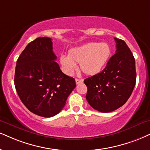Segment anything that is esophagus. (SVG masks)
<instances>
[{"instance_id": "esophagus-1", "label": "esophagus", "mask_w": 150, "mask_h": 150, "mask_svg": "<svg viewBox=\"0 0 150 150\" xmlns=\"http://www.w3.org/2000/svg\"><path fill=\"white\" fill-rule=\"evenodd\" d=\"M76 83L77 85L79 84V83H81L83 82V79H76Z\"/></svg>"}]
</instances>
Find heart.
Instances as JSON below:
<instances>
[{
	"label": "heart",
	"instance_id": "b5f03b06",
	"mask_svg": "<svg viewBox=\"0 0 150 150\" xmlns=\"http://www.w3.org/2000/svg\"><path fill=\"white\" fill-rule=\"evenodd\" d=\"M111 50L105 42H89L80 47L71 49L67 55H61L60 63L67 75L71 76L79 63L80 69L85 74L92 76L99 73L110 58Z\"/></svg>",
	"mask_w": 150,
	"mask_h": 150
}]
</instances>
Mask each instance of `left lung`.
<instances>
[{
  "mask_svg": "<svg viewBox=\"0 0 150 150\" xmlns=\"http://www.w3.org/2000/svg\"><path fill=\"white\" fill-rule=\"evenodd\" d=\"M115 53L106 67L97 74L85 79L88 88L86 99L99 112H112L123 106L136 85L135 59L125 41L115 38Z\"/></svg>",
  "mask_w": 150,
  "mask_h": 150,
  "instance_id": "left-lung-1",
  "label": "left lung"
}]
</instances>
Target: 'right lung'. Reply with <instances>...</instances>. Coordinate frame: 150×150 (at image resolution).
I'll return each instance as SVG.
<instances>
[{"label": "right lung", "mask_w": 150, "mask_h": 150, "mask_svg": "<svg viewBox=\"0 0 150 150\" xmlns=\"http://www.w3.org/2000/svg\"><path fill=\"white\" fill-rule=\"evenodd\" d=\"M53 42L38 38L26 46L18 57L14 86L22 103L34 114L51 117L64 108L75 88V79L62 73L55 62Z\"/></svg>", "instance_id": "add662e5"}]
</instances>
